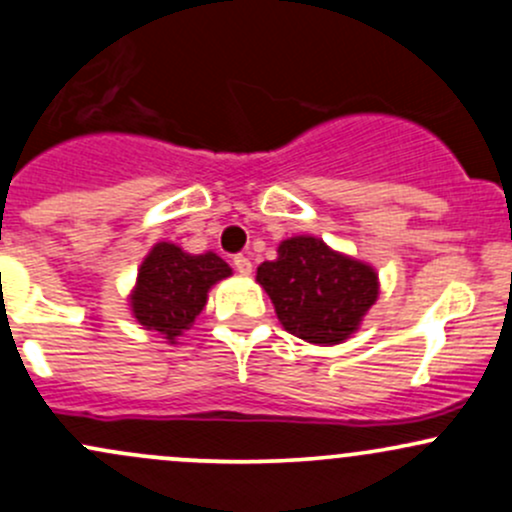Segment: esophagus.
Instances as JSON below:
<instances>
[{"mask_svg":"<svg viewBox=\"0 0 512 512\" xmlns=\"http://www.w3.org/2000/svg\"><path fill=\"white\" fill-rule=\"evenodd\" d=\"M233 265H235V270H238V272L242 274V277H250V274H252V262L247 260V257L238 255V257H235V260H233Z\"/></svg>","mask_w":512,"mask_h":512,"instance_id":"1","label":"esophagus"}]
</instances>
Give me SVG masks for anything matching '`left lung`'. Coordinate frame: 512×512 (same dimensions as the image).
Returning a JSON list of instances; mask_svg holds the SVG:
<instances>
[{
	"instance_id": "obj_1",
	"label": "left lung",
	"mask_w": 512,
	"mask_h": 512,
	"mask_svg": "<svg viewBox=\"0 0 512 512\" xmlns=\"http://www.w3.org/2000/svg\"><path fill=\"white\" fill-rule=\"evenodd\" d=\"M279 324L314 346L348 341L380 297L373 265L328 247L314 235L279 242L277 260L257 267Z\"/></svg>"
}]
</instances>
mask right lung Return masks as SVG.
I'll return each mask as SVG.
<instances>
[{
    "mask_svg": "<svg viewBox=\"0 0 512 512\" xmlns=\"http://www.w3.org/2000/svg\"><path fill=\"white\" fill-rule=\"evenodd\" d=\"M233 270L215 252L191 255L176 242H157L137 270L129 292V311L139 326L154 331L169 346L179 343L208 301V292Z\"/></svg>",
    "mask_w": 512,
    "mask_h": 512,
    "instance_id": "1",
    "label": "right lung"
}]
</instances>
